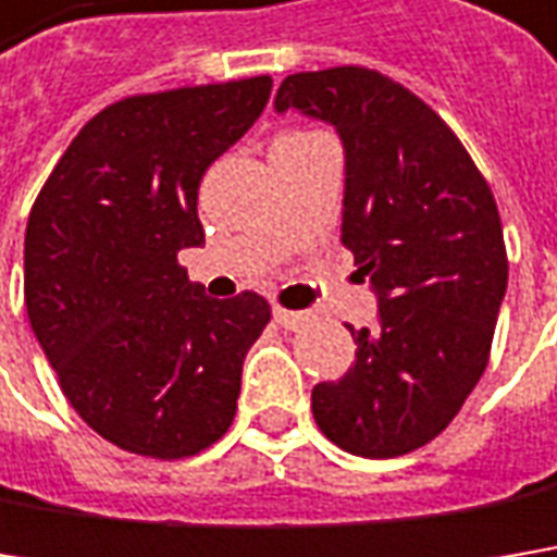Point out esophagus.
Returning <instances> with one entry per match:
<instances>
[{
	"label": "esophagus",
	"mask_w": 557,
	"mask_h": 557,
	"mask_svg": "<svg viewBox=\"0 0 557 557\" xmlns=\"http://www.w3.org/2000/svg\"><path fill=\"white\" fill-rule=\"evenodd\" d=\"M274 321H277L280 327H286V331H299L309 321V311H289L274 306Z\"/></svg>",
	"instance_id": "1"
}]
</instances>
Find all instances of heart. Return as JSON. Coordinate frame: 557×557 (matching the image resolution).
Masks as SVG:
<instances>
[{
    "label": "heart",
    "instance_id": "b5f03b06",
    "mask_svg": "<svg viewBox=\"0 0 557 557\" xmlns=\"http://www.w3.org/2000/svg\"><path fill=\"white\" fill-rule=\"evenodd\" d=\"M311 135H318V132H286V135H280L277 141H283V138H311Z\"/></svg>",
    "mask_w": 557,
    "mask_h": 557
}]
</instances>
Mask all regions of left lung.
I'll return each mask as SVG.
<instances>
[{
	"mask_svg": "<svg viewBox=\"0 0 557 557\" xmlns=\"http://www.w3.org/2000/svg\"><path fill=\"white\" fill-rule=\"evenodd\" d=\"M274 107L337 128L341 239L377 296L375 327L349 324V372L314 384V422L356 457H400L442 435L488 366L507 289L495 195L442 115L381 72H299Z\"/></svg>",
	"mask_w": 557,
	"mask_h": 557,
	"instance_id": "1",
	"label": "left lung"
}]
</instances>
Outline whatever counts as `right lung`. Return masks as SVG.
<instances>
[{"instance_id": "obj_1", "label": "right lung", "mask_w": 557, "mask_h": 557, "mask_svg": "<svg viewBox=\"0 0 557 557\" xmlns=\"http://www.w3.org/2000/svg\"><path fill=\"white\" fill-rule=\"evenodd\" d=\"M271 84L119 100L75 135L30 208V327L72 409L128 454L182 460L233 425L271 306L258 293L205 296L180 251L205 243L201 176L255 125Z\"/></svg>"}]
</instances>
